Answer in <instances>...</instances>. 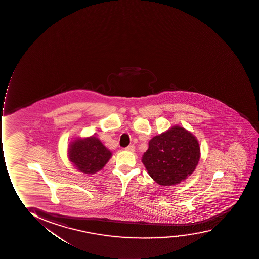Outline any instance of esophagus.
I'll use <instances>...</instances> for the list:
<instances>
[{
    "mask_svg": "<svg viewBox=\"0 0 259 259\" xmlns=\"http://www.w3.org/2000/svg\"><path fill=\"white\" fill-rule=\"evenodd\" d=\"M125 150H127V151H130V152H134L136 148H135L134 145H128V147L125 148Z\"/></svg>",
    "mask_w": 259,
    "mask_h": 259,
    "instance_id": "esophagus-1",
    "label": "esophagus"
}]
</instances>
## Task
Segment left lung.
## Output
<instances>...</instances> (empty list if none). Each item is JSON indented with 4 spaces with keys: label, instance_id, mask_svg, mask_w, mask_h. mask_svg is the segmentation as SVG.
I'll list each match as a JSON object with an SVG mask.
<instances>
[{
    "label": "left lung",
    "instance_id": "1",
    "mask_svg": "<svg viewBox=\"0 0 259 259\" xmlns=\"http://www.w3.org/2000/svg\"><path fill=\"white\" fill-rule=\"evenodd\" d=\"M200 159L197 139L180 126L153 137L142 162L154 181L171 186L193 173Z\"/></svg>",
    "mask_w": 259,
    "mask_h": 259
}]
</instances>
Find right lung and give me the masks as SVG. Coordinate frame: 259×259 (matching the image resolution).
<instances>
[{"label": "right lung", "mask_w": 259, "mask_h": 259, "mask_svg": "<svg viewBox=\"0 0 259 259\" xmlns=\"http://www.w3.org/2000/svg\"><path fill=\"white\" fill-rule=\"evenodd\" d=\"M68 154L69 161L79 171L85 174H95L99 171L112 156L95 136L73 141L69 145Z\"/></svg>", "instance_id": "1"}]
</instances>
